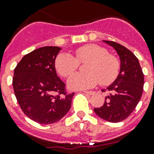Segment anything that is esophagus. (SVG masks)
<instances>
[{
    "instance_id": "34e87169",
    "label": "esophagus",
    "mask_w": 154,
    "mask_h": 154,
    "mask_svg": "<svg viewBox=\"0 0 154 154\" xmlns=\"http://www.w3.org/2000/svg\"><path fill=\"white\" fill-rule=\"evenodd\" d=\"M85 93V94H88V95H93V94H94V93L95 92L94 91H83Z\"/></svg>"
}]
</instances>
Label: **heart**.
I'll return each mask as SVG.
<instances>
[{"label":"heart","instance_id":"obj_1","mask_svg":"<svg viewBox=\"0 0 154 154\" xmlns=\"http://www.w3.org/2000/svg\"><path fill=\"white\" fill-rule=\"evenodd\" d=\"M75 56L60 53L55 60V69L63 77H67L85 63L83 73L72 74L68 80V86L74 90H84L95 86L99 82L108 85L117 79L121 63L118 58L97 45H86L75 49Z\"/></svg>","mask_w":154,"mask_h":154}]
</instances>
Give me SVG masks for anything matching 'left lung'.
<instances>
[{
	"instance_id": "1",
	"label": "left lung",
	"mask_w": 154,
	"mask_h": 154,
	"mask_svg": "<svg viewBox=\"0 0 154 154\" xmlns=\"http://www.w3.org/2000/svg\"><path fill=\"white\" fill-rule=\"evenodd\" d=\"M113 47L121 60V70L117 79L106 89L109 95L100 108L94 112L109 122H120L126 119L138 104L142 95L144 74L138 59L129 49L117 42L104 41Z\"/></svg>"
}]
</instances>
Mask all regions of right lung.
<instances>
[{
  "instance_id": "1",
  "label": "right lung",
  "mask_w": 154,
  "mask_h": 154,
  "mask_svg": "<svg viewBox=\"0 0 154 154\" xmlns=\"http://www.w3.org/2000/svg\"><path fill=\"white\" fill-rule=\"evenodd\" d=\"M60 48L45 46L23 57L14 69L16 98L26 116L42 125L53 124L71 107L74 93L68 94L56 72L55 60Z\"/></svg>"
}]
</instances>
